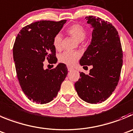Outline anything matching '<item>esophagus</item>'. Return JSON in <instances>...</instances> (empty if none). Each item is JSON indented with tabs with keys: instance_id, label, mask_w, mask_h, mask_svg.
Wrapping results in <instances>:
<instances>
[{
	"instance_id": "34e87169",
	"label": "esophagus",
	"mask_w": 133,
	"mask_h": 133,
	"mask_svg": "<svg viewBox=\"0 0 133 133\" xmlns=\"http://www.w3.org/2000/svg\"><path fill=\"white\" fill-rule=\"evenodd\" d=\"M74 70V69H72V68H71V67H69V66H68V70H69V71H72V70Z\"/></svg>"
}]
</instances>
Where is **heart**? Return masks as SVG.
Masks as SVG:
<instances>
[{
	"label": "heart",
	"mask_w": 133,
	"mask_h": 133,
	"mask_svg": "<svg viewBox=\"0 0 133 133\" xmlns=\"http://www.w3.org/2000/svg\"><path fill=\"white\" fill-rule=\"evenodd\" d=\"M66 32L72 36L77 41H81L86 36V31L83 26L78 24H74L68 27ZM53 45L56 50L61 49L62 36L61 34H57L53 39ZM80 58V53L76 51H65L59 56V61L69 66H72Z\"/></svg>",
	"instance_id": "obj_1"
}]
</instances>
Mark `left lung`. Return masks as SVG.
I'll use <instances>...</instances> for the list:
<instances>
[{
	"label": "left lung",
	"mask_w": 133,
	"mask_h": 133,
	"mask_svg": "<svg viewBox=\"0 0 133 133\" xmlns=\"http://www.w3.org/2000/svg\"><path fill=\"white\" fill-rule=\"evenodd\" d=\"M93 28L90 45L80 60L81 66L92 65L89 75L80 72L75 84L78 95L89 103L106 100L116 88L123 64V51L118 31L99 18H85Z\"/></svg>",
	"instance_id": "obj_1"
}]
</instances>
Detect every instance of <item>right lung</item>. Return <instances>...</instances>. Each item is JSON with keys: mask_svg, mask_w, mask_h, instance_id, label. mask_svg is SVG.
Wrapping results in <instances>:
<instances>
[{"mask_svg": "<svg viewBox=\"0 0 133 133\" xmlns=\"http://www.w3.org/2000/svg\"><path fill=\"white\" fill-rule=\"evenodd\" d=\"M66 20H41L24 27L18 34L13 58L22 90L30 100L44 104L57 96L67 75L66 64L59 63L53 69H44L43 62H57L53 45L55 36Z\"/></svg>", "mask_w": 133, "mask_h": 133, "instance_id": "obj_1", "label": "right lung"}]
</instances>
